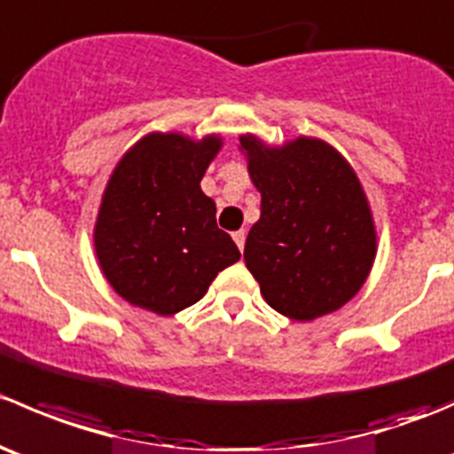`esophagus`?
<instances>
[{"label":"esophagus","mask_w":454,"mask_h":454,"mask_svg":"<svg viewBox=\"0 0 454 454\" xmlns=\"http://www.w3.org/2000/svg\"><path fill=\"white\" fill-rule=\"evenodd\" d=\"M232 239H235L237 248H239V250H244V246H246V232H244V231H237V232H232Z\"/></svg>","instance_id":"34e87169"}]
</instances>
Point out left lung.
Wrapping results in <instances>:
<instances>
[{"mask_svg":"<svg viewBox=\"0 0 454 454\" xmlns=\"http://www.w3.org/2000/svg\"><path fill=\"white\" fill-rule=\"evenodd\" d=\"M261 193L244 259L272 309L314 320L340 309L367 281L375 226L367 195L345 158L327 142L296 138L265 146L241 136Z\"/></svg>","mask_w":454,"mask_h":454,"instance_id":"left-lung-1","label":"left lung"}]
</instances>
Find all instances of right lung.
Segmentation results:
<instances>
[{
  "mask_svg": "<svg viewBox=\"0 0 454 454\" xmlns=\"http://www.w3.org/2000/svg\"><path fill=\"white\" fill-rule=\"evenodd\" d=\"M222 138L149 134L114 168L94 228V248L109 286L136 308L182 312L206 294L239 248L215 222L201 177Z\"/></svg>",
  "mask_w": 454,
  "mask_h": 454,
  "instance_id": "right-lung-1",
  "label": "right lung"
}]
</instances>
